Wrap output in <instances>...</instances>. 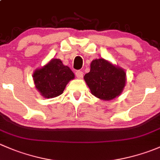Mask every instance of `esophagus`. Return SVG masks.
I'll return each instance as SVG.
<instances>
[{
  "label": "esophagus",
  "instance_id": "34e87169",
  "mask_svg": "<svg viewBox=\"0 0 160 160\" xmlns=\"http://www.w3.org/2000/svg\"><path fill=\"white\" fill-rule=\"evenodd\" d=\"M75 74H76V76H77V78H82V77H83V72L80 70H77V72H76Z\"/></svg>",
  "mask_w": 160,
  "mask_h": 160
}]
</instances>
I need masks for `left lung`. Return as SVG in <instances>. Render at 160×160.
Returning a JSON list of instances; mask_svg holds the SVG:
<instances>
[{"instance_id": "obj_1", "label": "left lung", "mask_w": 160, "mask_h": 160, "mask_svg": "<svg viewBox=\"0 0 160 160\" xmlns=\"http://www.w3.org/2000/svg\"><path fill=\"white\" fill-rule=\"evenodd\" d=\"M84 80L93 96L110 101L122 93L125 86L126 73L123 69L114 66L104 59H94Z\"/></svg>"}]
</instances>
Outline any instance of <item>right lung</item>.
<instances>
[{
    "label": "right lung",
    "mask_w": 160,
    "mask_h": 160,
    "mask_svg": "<svg viewBox=\"0 0 160 160\" xmlns=\"http://www.w3.org/2000/svg\"><path fill=\"white\" fill-rule=\"evenodd\" d=\"M74 79V73L59 59H52L33 73L35 88L42 96L52 98L62 94L69 81Z\"/></svg>",
    "instance_id": "add662e5"
}]
</instances>
